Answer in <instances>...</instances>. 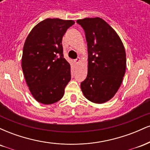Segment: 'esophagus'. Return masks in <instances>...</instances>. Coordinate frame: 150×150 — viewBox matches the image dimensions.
<instances>
[{
  "instance_id": "obj_1",
  "label": "esophagus",
  "mask_w": 150,
  "mask_h": 150,
  "mask_svg": "<svg viewBox=\"0 0 150 150\" xmlns=\"http://www.w3.org/2000/svg\"><path fill=\"white\" fill-rule=\"evenodd\" d=\"M80 62H81V58H80V57L77 58V59L75 60V63H77V64H78V63H80Z\"/></svg>"
}]
</instances>
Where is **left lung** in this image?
Instances as JSON below:
<instances>
[{
	"instance_id": "left-lung-1",
	"label": "left lung",
	"mask_w": 150,
	"mask_h": 150,
	"mask_svg": "<svg viewBox=\"0 0 150 150\" xmlns=\"http://www.w3.org/2000/svg\"><path fill=\"white\" fill-rule=\"evenodd\" d=\"M85 32L88 51L87 78L81 83L86 99L103 104L112 99L123 82L126 54L121 39L100 18L77 20Z\"/></svg>"
}]
</instances>
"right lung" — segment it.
Here are the masks:
<instances>
[{
	"mask_svg": "<svg viewBox=\"0 0 150 150\" xmlns=\"http://www.w3.org/2000/svg\"><path fill=\"white\" fill-rule=\"evenodd\" d=\"M74 23L47 18L34 26L26 39L22 69L31 94L41 104L59 101L71 79L70 65L63 58L62 39Z\"/></svg>",
	"mask_w": 150,
	"mask_h": 150,
	"instance_id": "1",
	"label": "right lung"
}]
</instances>
